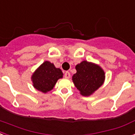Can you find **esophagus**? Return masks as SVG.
<instances>
[{
    "mask_svg": "<svg viewBox=\"0 0 135 135\" xmlns=\"http://www.w3.org/2000/svg\"><path fill=\"white\" fill-rule=\"evenodd\" d=\"M64 77H65V78H70V73H69L68 71H66V72L64 73Z\"/></svg>",
    "mask_w": 135,
    "mask_h": 135,
    "instance_id": "obj_1",
    "label": "esophagus"
}]
</instances>
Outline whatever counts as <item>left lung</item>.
Here are the masks:
<instances>
[{
  "label": "left lung",
  "instance_id": "left-lung-1",
  "mask_svg": "<svg viewBox=\"0 0 135 135\" xmlns=\"http://www.w3.org/2000/svg\"><path fill=\"white\" fill-rule=\"evenodd\" d=\"M75 68L77 73L73 76V82L82 96L88 97L103 84L105 73L99 65L84 60Z\"/></svg>",
  "mask_w": 135,
  "mask_h": 135
}]
</instances>
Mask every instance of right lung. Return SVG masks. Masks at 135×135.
Segmentation results:
<instances>
[{
	"instance_id": "obj_1",
	"label": "right lung",
	"mask_w": 135,
	"mask_h": 135,
	"mask_svg": "<svg viewBox=\"0 0 135 135\" xmlns=\"http://www.w3.org/2000/svg\"><path fill=\"white\" fill-rule=\"evenodd\" d=\"M61 70L56 68L53 63L46 61L38 68L32 77L34 88L46 93L53 89L58 79L62 77Z\"/></svg>"
}]
</instances>
